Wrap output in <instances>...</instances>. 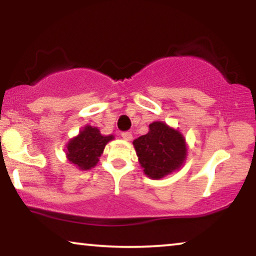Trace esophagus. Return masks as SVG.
Returning a JSON list of instances; mask_svg holds the SVG:
<instances>
[{
    "label": "esophagus",
    "instance_id": "obj_1",
    "mask_svg": "<svg viewBox=\"0 0 256 256\" xmlns=\"http://www.w3.org/2000/svg\"><path fill=\"white\" fill-rule=\"evenodd\" d=\"M121 136H122V138L126 140V141H132V132H124L121 134Z\"/></svg>",
    "mask_w": 256,
    "mask_h": 256
}]
</instances>
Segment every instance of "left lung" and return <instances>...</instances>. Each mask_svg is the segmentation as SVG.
<instances>
[{
	"instance_id": "1",
	"label": "left lung",
	"mask_w": 256,
	"mask_h": 256,
	"mask_svg": "<svg viewBox=\"0 0 256 256\" xmlns=\"http://www.w3.org/2000/svg\"><path fill=\"white\" fill-rule=\"evenodd\" d=\"M143 168V172L152 180H160L180 170L186 158L184 136L162 121L149 124L148 134L132 142Z\"/></svg>"
}]
</instances>
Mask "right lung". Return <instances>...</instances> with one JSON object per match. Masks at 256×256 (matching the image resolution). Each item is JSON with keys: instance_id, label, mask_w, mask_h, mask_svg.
<instances>
[{"instance_id": "right-lung-1", "label": "right lung", "mask_w": 256, "mask_h": 256, "mask_svg": "<svg viewBox=\"0 0 256 256\" xmlns=\"http://www.w3.org/2000/svg\"><path fill=\"white\" fill-rule=\"evenodd\" d=\"M113 138V135H101L96 127L87 124L78 136L70 140L66 146V156L80 170H90L96 166L104 146Z\"/></svg>"}]
</instances>
